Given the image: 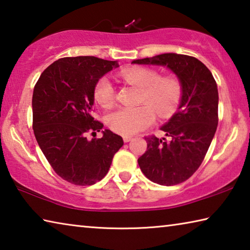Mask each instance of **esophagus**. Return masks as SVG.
<instances>
[{"instance_id":"1","label":"esophagus","mask_w":250,"mask_h":250,"mask_svg":"<svg viewBox=\"0 0 250 250\" xmlns=\"http://www.w3.org/2000/svg\"><path fill=\"white\" fill-rule=\"evenodd\" d=\"M122 139H124V141L126 143V142H129V141L132 140V137H129V135H124V137H122Z\"/></svg>"}]
</instances>
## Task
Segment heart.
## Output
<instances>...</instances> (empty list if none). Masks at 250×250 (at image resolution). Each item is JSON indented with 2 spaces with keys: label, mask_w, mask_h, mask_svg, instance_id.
Listing matches in <instances>:
<instances>
[{
  "label": "heart",
  "mask_w": 250,
  "mask_h": 250,
  "mask_svg": "<svg viewBox=\"0 0 250 250\" xmlns=\"http://www.w3.org/2000/svg\"><path fill=\"white\" fill-rule=\"evenodd\" d=\"M119 78L126 83L140 88L138 103L145 104L134 108H120L105 117L109 129L121 135H133L145 130L154 121V113L161 118L170 117L175 111L183 95V86L175 76H160L147 67H126L120 70ZM95 100L100 107L109 108L115 104L116 89L109 78L98 80Z\"/></svg>",
  "instance_id": "1"
}]
</instances>
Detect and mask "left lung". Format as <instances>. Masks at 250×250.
Returning a JSON list of instances; mask_svg holds the SVG:
<instances>
[{
    "mask_svg": "<svg viewBox=\"0 0 250 250\" xmlns=\"http://www.w3.org/2000/svg\"><path fill=\"white\" fill-rule=\"evenodd\" d=\"M133 64L166 66L183 86L181 104L161 130L166 138H146V151L138 159L141 171L160 185H176L189 179L204 160L218 124L217 84L197 58L174 53L137 59Z\"/></svg>",
    "mask_w": 250,
    "mask_h": 250,
    "instance_id": "obj_1",
    "label": "left lung"
}]
</instances>
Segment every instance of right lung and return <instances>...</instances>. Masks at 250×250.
Here are the masks:
<instances>
[{"label":"right lung","instance_id":"right-lung-1","mask_svg":"<svg viewBox=\"0 0 250 250\" xmlns=\"http://www.w3.org/2000/svg\"><path fill=\"white\" fill-rule=\"evenodd\" d=\"M118 66L116 61L94 56L64 57L49 65L34 87L36 141L53 170L71 184L92 185L103 180L124 146L120 135L108 129L100 139L86 138L104 126L92 117L96 84Z\"/></svg>","mask_w":250,"mask_h":250}]
</instances>
